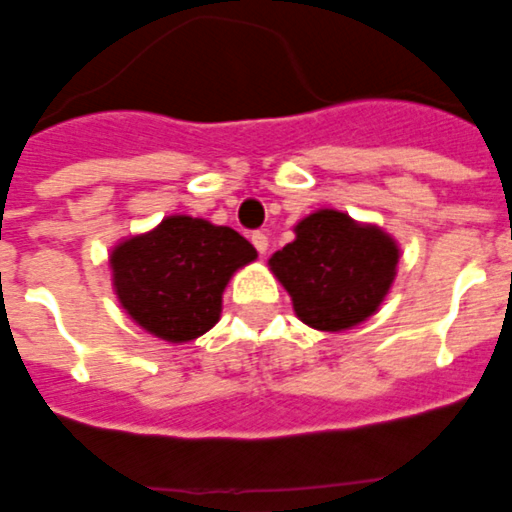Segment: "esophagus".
<instances>
[{
  "instance_id": "1",
  "label": "esophagus",
  "mask_w": 512,
  "mask_h": 512,
  "mask_svg": "<svg viewBox=\"0 0 512 512\" xmlns=\"http://www.w3.org/2000/svg\"><path fill=\"white\" fill-rule=\"evenodd\" d=\"M252 244H255V249L260 252V255H265V252H268V236H265L263 230L252 233Z\"/></svg>"
}]
</instances>
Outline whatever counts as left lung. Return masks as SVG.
Listing matches in <instances>:
<instances>
[{
	"label": "left lung",
	"instance_id": "1",
	"mask_svg": "<svg viewBox=\"0 0 512 512\" xmlns=\"http://www.w3.org/2000/svg\"><path fill=\"white\" fill-rule=\"evenodd\" d=\"M292 230L295 239L273 252L268 268L292 298L300 322L322 333L368 322L395 284V236L338 209H317Z\"/></svg>",
	"mask_w": 512,
	"mask_h": 512
}]
</instances>
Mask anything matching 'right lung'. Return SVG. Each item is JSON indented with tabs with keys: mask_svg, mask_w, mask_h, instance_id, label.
<instances>
[{
	"mask_svg": "<svg viewBox=\"0 0 512 512\" xmlns=\"http://www.w3.org/2000/svg\"><path fill=\"white\" fill-rule=\"evenodd\" d=\"M255 260L257 249L233 228L171 214L117 241L109 271L117 303L144 333L187 343L220 322L230 276Z\"/></svg>",
	"mask_w": 512,
	"mask_h": 512,
	"instance_id": "1",
	"label": "right lung"
}]
</instances>
